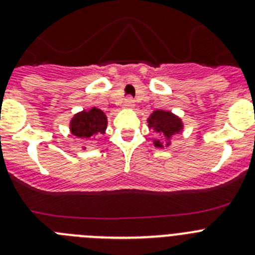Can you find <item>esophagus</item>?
I'll use <instances>...</instances> for the list:
<instances>
[{"label":"esophagus","instance_id":"esophagus-1","mask_svg":"<svg viewBox=\"0 0 255 255\" xmlns=\"http://www.w3.org/2000/svg\"><path fill=\"white\" fill-rule=\"evenodd\" d=\"M124 106H125L126 108H134V106H135L134 100H132L131 97H128V98L125 100V105Z\"/></svg>","mask_w":255,"mask_h":255}]
</instances>
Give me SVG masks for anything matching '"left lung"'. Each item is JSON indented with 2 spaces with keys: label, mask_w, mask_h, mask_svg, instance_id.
Wrapping results in <instances>:
<instances>
[{
  "label": "left lung",
  "mask_w": 255,
  "mask_h": 255,
  "mask_svg": "<svg viewBox=\"0 0 255 255\" xmlns=\"http://www.w3.org/2000/svg\"><path fill=\"white\" fill-rule=\"evenodd\" d=\"M148 128L155 134L161 135V139H153L155 148H167L171 145V139L173 135L179 134L184 130V123L181 117L167 110H155L147 119Z\"/></svg>",
  "instance_id": "8db88e82"
}]
</instances>
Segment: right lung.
Instances as JSON below:
<instances>
[{
    "mask_svg": "<svg viewBox=\"0 0 255 255\" xmlns=\"http://www.w3.org/2000/svg\"><path fill=\"white\" fill-rule=\"evenodd\" d=\"M107 116L102 110L92 107L74 115L70 120V132L76 138L88 139L97 135H105L107 129ZM85 149V147H83Z\"/></svg>",
    "mask_w": 255,
    "mask_h": 255,
    "instance_id": "right-lung-1",
    "label": "right lung"
}]
</instances>
